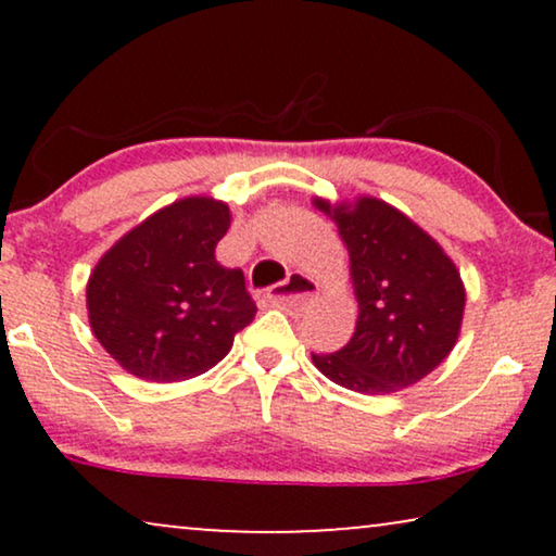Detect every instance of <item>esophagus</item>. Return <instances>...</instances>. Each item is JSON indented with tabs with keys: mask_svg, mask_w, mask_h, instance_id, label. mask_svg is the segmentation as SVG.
I'll return each instance as SVG.
<instances>
[{
	"mask_svg": "<svg viewBox=\"0 0 556 556\" xmlns=\"http://www.w3.org/2000/svg\"><path fill=\"white\" fill-rule=\"evenodd\" d=\"M318 293V283L306 273H291L283 283L273 286L268 291V301L278 308H293V306H306L308 301H314Z\"/></svg>",
	"mask_w": 556,
	"mask_h": 556,
	"instance_id": "esophagus-1",
	"label": "esophagus"
}]
</instances>
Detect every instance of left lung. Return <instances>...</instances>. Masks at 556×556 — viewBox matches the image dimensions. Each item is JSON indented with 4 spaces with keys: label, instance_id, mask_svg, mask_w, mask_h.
<instances>
[{
    "label": "left lung",
    "instance_id": "obj_1",
    "mask_svg": "<svg viewBox=\"0 0 556 556\" xmlns=\"http://www.w3.org/2000/svg\"><path fill=\"white\" fill-rule=\"evenodd\" d=\"M314 207L337 225L349 250L359 303L352 341L333 354H311L326 379L359 394H392L428 377L460 337L466 286L453 257L377 197Z\"/></svg>",
    "mask_w": 556,
    "mask_h": 556
}]
</instances>
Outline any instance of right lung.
I'll list each match as a JSON object with an SVG mask.
<instances>
[{"label": "right lung", "instance_id": "1", "mask_svg": "<svg viewBox=\"0 0 556 556\" xmlns=\"http://www.w3.org/2000/svg\"><path fill=\"white\" fill-rule=\"evenodd\" d=\"M230 219L227 202L185 197L131 227L90 270V329L128 375L147 382L204 375L255 318L242 270L215 257Z\"/></svg>", "mask_w": 556, "mask_h": 556}]
</instances>
